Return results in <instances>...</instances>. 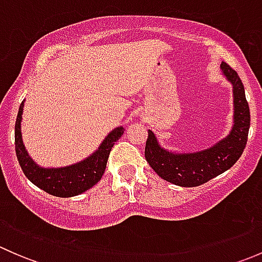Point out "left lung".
<instances>
[{
	"label": "left lung",
	"instance_id": "1",
	"mask_svg": "<svg viewBox=\"0 0 262 262\" xmlns=\"http://www.w3.org/2000/svg\"><path fill=\"white\" fill-rule=\"evenodd\" d=\"M222 75L232 84L233 125L224 138L213 146L191 152H179L162 147L152 130L146 142L147 162L163 180L182 187L205 184L231 168L237 162L247 143L250 129V107L245 87L236 71L222 62Z\"/></svg>",
	"mask_w": 262,
	"mask_h": 262
}]
</instances>
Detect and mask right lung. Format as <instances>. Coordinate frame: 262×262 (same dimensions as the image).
<instances>
[{"label": "right lung", "instance_id": "right-lung-1", "mask_svg": "<svg viewBox=\"0 0 262 262\" xmlns=\"http://www.w3.org/2000/svg\"><path fill=\"white\" fill-rule=\"evenodd\" d=\"M24 100L18 107L15 124V149L21 170L26 178L39 189L58 198H71L91 189L102 178L106 168L107 158L115 142L123 136V125L116 126L104 138L99 148L83 160L62 167H41L29 156L23 142Z\"/></svg>", "mask_w": 262, "mask_h": 262}]
</instances>
